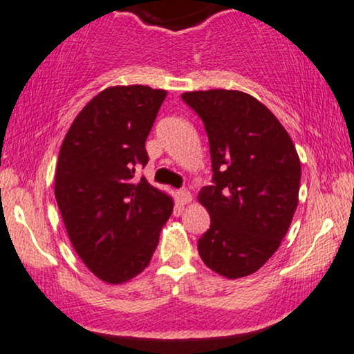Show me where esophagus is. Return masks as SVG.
<instances>
[{
    "mask_svg": "<svg viewBox=\"0 0 354 354\" xmlns=\"http://www.w3.org/2000/svg\"><path fill=\"white\" fill-rule=\"evenodd\" d=\"M178 199L181 201L183 204H187V203H191L192 201V196H191V192L186 189V187H181V189H178Z\"/></svg>",
    "mask_w": 354,
    "mask_h": 354,
    "instance_id": "1",
    "label": "esophagus"
}]
</instances>
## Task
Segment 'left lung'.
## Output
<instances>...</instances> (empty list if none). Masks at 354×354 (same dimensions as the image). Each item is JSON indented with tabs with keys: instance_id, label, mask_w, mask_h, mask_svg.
I'll list each match as a JSON object with an SVG mask.
<instances>
[{
	"instance_id": "1",
	"label": "left lung",
	"mask_w": 354,
	"mask_h": 354,
	"mask_svg": "<svg viewBox=\"0 0 354 354\" xmlns=\"http://www.w3.org/2000/svg\"><path fill=\"white\" fill-rule=\"evenodd\" d=\"M181 97L203 119L214 173L198 196L210 216L198 240L201 259L229 279L253 274L279 248L296 212V147L276 115L247 93L209 89Z\"/></svg>"
}]
</instances>
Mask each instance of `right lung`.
<instances>
[{
	"instance_id": "add662e5",
	"label": "right lung",
	"mask_w": 354,
	"mask_h": 354,
	"mask_svg": "<svg viewBox=\"0 0 354 354\" xmlns=\"http://www.w3.org/2000/svg\"><path fill=\"white\" fill-rule=\"evenodd\" d=\"M165 97L142 84L104 89L77 115L58 153L55 199L66 234L88 270L109 284L149 266L173 212L169 196L136 180Z\"/></svg>"
}]
</instances>
